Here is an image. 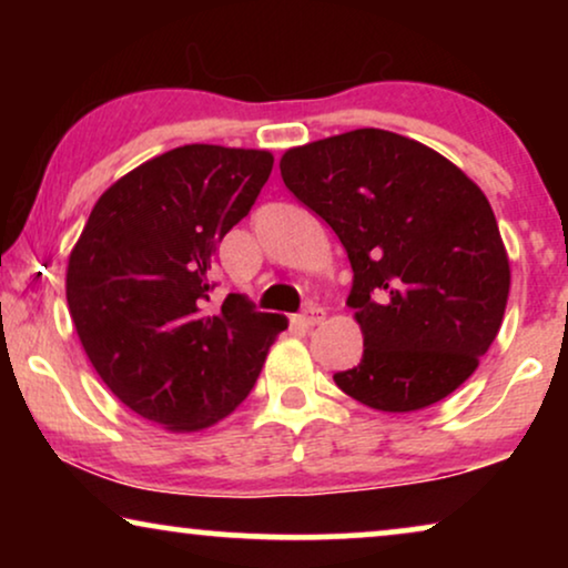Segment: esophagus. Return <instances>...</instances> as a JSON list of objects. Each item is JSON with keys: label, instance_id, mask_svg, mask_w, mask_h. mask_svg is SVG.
<instances>
[{"label": "esophagus", "instance_id": "esophagus-1", "mask_svg": "<svg viewBox=\"0 0 568 568\" xmlns=\"http://www.w3.org/2000/svg\"><path fill=\"white\" fill-rule=\"evenodd\" d=\"M323 317H325L323 307H307L305 313L297 315V323L302 325V328H315V325L323 323Z\"/></svg>", "mask_w": 568, "mask_h": 568}]
</instances>
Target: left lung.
<instances>
[{"mask_svg": "<svg viewBox=\"0 0 568 568\" xmlns=\"http://www.w3.org/2000/svg\"><path fill=\"white\" fill-rule=\"evenodd\" d=\"M284 185L346 247L362 362L333 379L408 414L457 390L501 328L509 258L484 191L447 158L383 129L284 152Z\"/></svg>", "mask_w": 568, "mask_h": 568, "instance_id": "obj_1", "label": "left lung"}]
</instances>
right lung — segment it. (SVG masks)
<instances>
[{"label":"right lung","instance_id":"add662e5","mask_svg":"<svg viewBox=\"0 0 568 568\" xmlns=\"http://www.w3.org/2000/svg\"><path fill=\"white\" fill-rule=\"evenodd\" d=\"M274 158L185 144L115 181L77 240L67 302L100 379L170 432H199L253 390L286 317L240 294L212 302L222 237L251 212Z\"/></svg>","mask_w":568,"mask_h":568}]
</instances>
